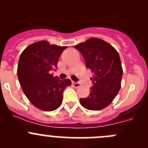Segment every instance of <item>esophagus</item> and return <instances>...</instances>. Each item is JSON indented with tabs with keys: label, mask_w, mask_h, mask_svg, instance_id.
I'll list each match as a JSON object with an SVG mask.
<instances>
[{
	"label": "esophagus",
	"mask_w": 148,
	"mask_h": 148,
	"mask_svg": "<svg viewBox=\"0 0 148 148\" xmlns=\"http://www.w3.org/2000/svg\"><path fill=\"white\" fill-rule=\"evenodd\" d=\"M73 85L75 87V88H78L81 87V84L79 82H73Z\"/></svg>",
	"instance_id": "1"
}]
</instances>
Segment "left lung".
I'll return each instance as SVG.
<instances>
[{
	"mask_svg": "<svg viewBox=\"0 0 148 148\" xmlns=\"http://www.w3.org/2000/svg\"><path fill=\"white\" fill-rule=\"evenodd\" d=\"M85 60L86 67L94 75L93 87L89 96L82 98L80 104L90 110L107 108L121 88L123 70L119 55L113 46L97 38H90L75 46Z\"/></svg>",
	"mask_w": 148,
	"mask_h": 148,
	"instance_id": "1",
	"label": "left lung"
}]
</instances>
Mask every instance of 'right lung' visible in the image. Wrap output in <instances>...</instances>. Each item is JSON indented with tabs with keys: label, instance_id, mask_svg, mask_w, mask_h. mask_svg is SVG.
<instances>
[{
	"label": "right lung",
	"instance_id": "obj_1",
	"mask_svg": "<svg viewBox=\"0 0 148 148\" xmlns=\"http://www.w3.org/2000/svg\"><path fill=\"white\" fill-rule=\"evenodd\" d=\"M66 47L40 40L30 44L22 52L18 64V78L27 99L35 108L53 111L62 103L63 92L71 85L70 79L59 80L49 72L57 64Z\"/></svg>",
	"mask_w": 148,
	"mask_h": 148
}]
</instances>
